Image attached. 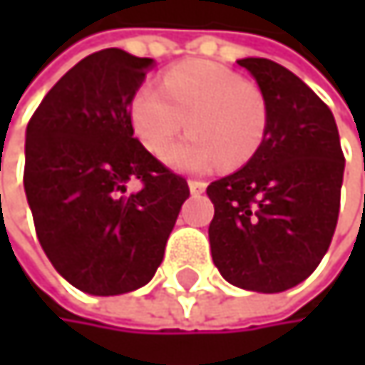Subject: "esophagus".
Here are the masks:
<instances>
[{
    "label": "esophagus",
    "mask_w": 365,
    "mask_h": 365,
    "mask_svg": "<svg viewBox=\"0 0 365 365\" xmlns=\"http://www.w3.org/2000/svg\"><path fill=\"white\" fill-rule=\"evenodd\" d=\"M187 185H190V192H192V194H202L205 187H207V183L200 182V180H190Z\"/></svg>",
    "instance_id": "34e87169"
}]
</instances>
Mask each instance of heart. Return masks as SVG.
Returning <instances> with one entry per match:
<instances>
[{"label": "heart", "instance_id": "obj_1", "mask_svg": "<svg viewBox=\"0 0 365 365\" xmlns=\"http://www.w3.org/2000/svg\"><path fill=\"white\" fill-rule=\"evenodd\" d=\"M137 139L163 154L185 128L192 133L165 153V160L185 173H207L220 163L245 165L262 145L268 111L262 91L235 71L209 61H183L171 67L160 88L141 86L128 108Z\"/></svg>", "mask_w": 365, "mask_h": 365}]
</instances>
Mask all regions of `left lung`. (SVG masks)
I'll use <instances>...</instances> for the list:
<instances>
[{"label": "left lung", "mask_w": 365, "mask_h": 365, "mask_svg": "<svg viewBox=\"0 0 365 365\" xmlns=\"http://www.w3.org/2000/svg\"><path fill=\"white\" fill-rule=\"evenodd\" d=\"M266 99V133L250 163L209 183L213 264L250 292L277 294L304 281L328 252L340 209L344 154L329 108L289 69L237 61Z\"/></svg>", "instance_id": "obj_1"}]
</instances>
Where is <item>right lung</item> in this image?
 Segmentation results:
<instances>
[{
	"instance_id": "right-lung-1",
	"label": "right lung",
	"mask_w": 365,
	"mask_h": 365,
	"mask_svg": "<svg viewBox=\"0 0 365 365\" xmlns=\"http://www.w3.org/2000/svg\"><path fill=\"white\" fill-rule=\"evenodd\" d=\"M152 58L99 50L71 67L27 124L25 194L37 239L78 289L118 296L143 287L165 257L187 182L137 137L128 108ZM137 179L142 190L125 194Z\"/></svg>"
}]
</instances>
